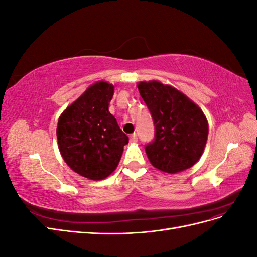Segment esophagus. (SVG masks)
<instances>
[{
	"instance_id": "obj_1",
	"label": "esophagus",
	"mask_w": 257,
	"mask_h": 257,
	"mask_svg": "<svg viewBox=\"0 0 257 257\" xmlns=\"http://www.w3.org/2000/svg\"><path fill=\"white\" fill-rule=\"evenodd\" d=\"M130 141H131L132 143H136V142L138 141V138H137V135H136V133H134V134H132V135H131Z\"/></svg>"
}]
</instances>
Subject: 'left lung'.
<instances>
[{
  "label": "left lung",
  "instance_id": "1",
  "mask_svg": "<svg viewBox=\"0 0 257 257\" xmlns=\"http://www.w3.org/2000/svg\"><path fill=\"white\" fill-rule=\"evenodd\" d=\"M139 94L154 123L153 142L145 148L151 164L177 174L192 167L204 152L208 121L203 110L182 92L160 81H141Z\"/></svg>",
  "mask_w": 257,
  "mask_h": 257
}]
</instances>
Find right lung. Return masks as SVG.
<instances>
[{"label":"right lung","instance_id":"right-lung-1","mask_svg":"<svg viewBox=\"0 0 257 257\" xmlns=\"http://www.w3.org/2000/svg\"><path fill=\"white\" fill-rule=\"evenodd\" d=\"M114 87L98 81L62 112L57 138L62 158L75 173L103 180L118 166L128 137L108 110Z\"/></svg>","mask_w":257,"mask_h":257}]
</instances>
